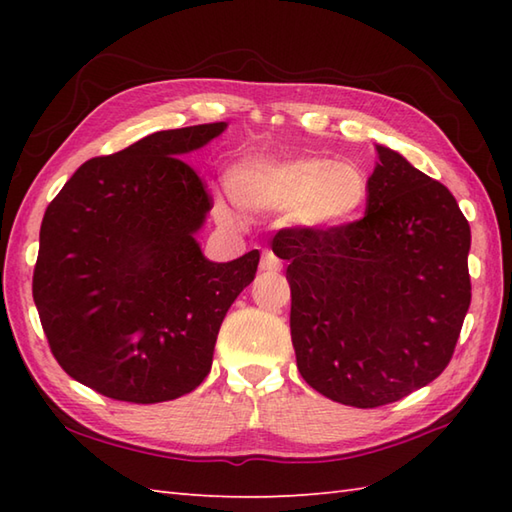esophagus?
Here are the masks:
<instances>
[{
	"instance_id": "34e87169",
	"label": "esophagus",
	"mask_w": 512,
	"mask_h": 512,
	"mask_svg": "<svg viewBox=\"0 0 512 512\" xmlns=\"http://www.w3.org/2000/svg\"><path fill=\"white\" fill-rule=\"evenodd\" d=\"M259 268L262 270H266V273H277V270H281V262H279V257L275 255V253H264V257H262V264H259Z\"/></svg>"
}]
</instances>
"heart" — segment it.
Returning <instances> with one entry per match:
<instances>
[{"mask_svg": "<svg viewBox=\"0 0 512 512\" xmlns=\"http://www.w3.org/2000/svg\"><path fill=\"white\" fill-rule=\"evenodd\" d=\"M226 189L239 209L288 211L292 222L310 231H328L352 222L367 200L361 169L321 156L246 158L228 171ZM217 209L228 217L224 204Z\"/></svg>", "mask_w": 512, "mask_h": 512, "instance_id": "b5f03b06", "label": "heart"}]
</instances>
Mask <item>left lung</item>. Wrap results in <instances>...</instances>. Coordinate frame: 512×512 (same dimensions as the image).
I'll use <instances>...</instances> for the list:
<instances>
[{
	"label": "left lung",
	"instance_id": "8db88e82",
	"mask_svg": "<svg viewBox=\"0 0 512 512\" xmlns=\"http://www.w3.org/2000/svg\"><path fill=\"white\" fill-rule=\"evenodd\" d=\"M363 220L284 228L290 334L303 380L325 398L374 409L449 365L471 306V226L451 191L376 145Z\"/></svg>",
	"mask_w": 512,
	"mask_h": 512
}]
</instances>
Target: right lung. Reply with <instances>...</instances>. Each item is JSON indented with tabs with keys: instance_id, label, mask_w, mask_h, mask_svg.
<instances>
[{
	"instance_id": "obj_1",
	"label": "right lung",
	"mask_w": 512,
	"mask_h": 512,
	"mask_svg": "<svg viewBox=\"0 0 512 512\" xmlns=\"http://www.w3.org/2000/svg\"><path fill=\"white\" fill-rule=\"evenodd\" d=\"M226 123L167 129L74 171L41 222L32 297L57 363L99 394L154 405L211 372L259 250L217 264L195 233L211 198L184 154Z\"/></svg>"
}]
</instances>
